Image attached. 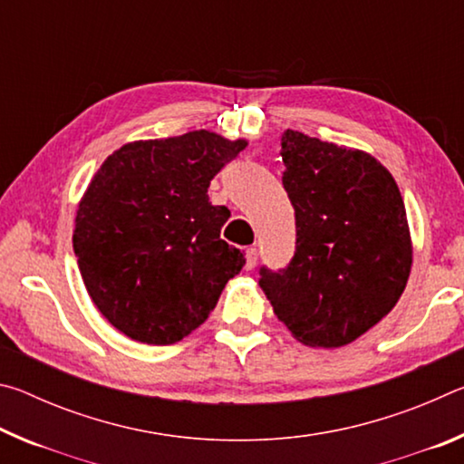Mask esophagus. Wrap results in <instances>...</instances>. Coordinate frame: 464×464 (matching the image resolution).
I'll use <instances>...</instances> for the list:
<instances>
[{
	"instance_id": "obj_1",
	"label": "esophagus",
	"mask_w": 464,
	"mask_h": 464,
	"mask_svg": "<svg viewBox=\"0 0 464 464\" xmlns=\"http://www.w3.org/2000/svg\"><path fill=\"white\" fill-rule=\"evenodd\" d=\"M256 264H257V249L247 247L246 249V270H254Z\"/></svg>"
}]
</instances>
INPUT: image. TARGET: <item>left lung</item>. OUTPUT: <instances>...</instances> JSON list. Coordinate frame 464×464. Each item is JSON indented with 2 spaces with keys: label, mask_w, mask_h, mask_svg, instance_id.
<instances>
[{
  "label": "left lung",
  "mask_w": 464,
  "mask_h": 464,
  "mask_svg": "<svg viewBox=\"0 0 464 464\" xmlns=\"http://www.w3.org/2000/svg\"><path fill=\"white\" fill-rule=\"evenodd\" d=\"M280 145L296 249L285 270H260V286L298 342L340 348L403 295L413 262L405 204L371 153L290 129Z\"/></svg>",
  "instance_id": "8db88e82"
}]
</instances>
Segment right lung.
<instances>
[{
	"label": "right lung",
	"instance_id": "obj_1",
	"mask_svg": "<svg viewBox=\"0 0 464 464\" xmlns=\"http://www.w3.org/2000/svg\"><path fill=\"white\" fill-rule=\"evenodd\" d=\"M246 147L204 129L132 140L92 178L75 217L77 266L98 311L130 340L192 334L246 264L221 239L229 208L208 202L210 179Z\"/></svg>",
	"mask_w": 464,
	"mask_h": 464
}]
</instances>
